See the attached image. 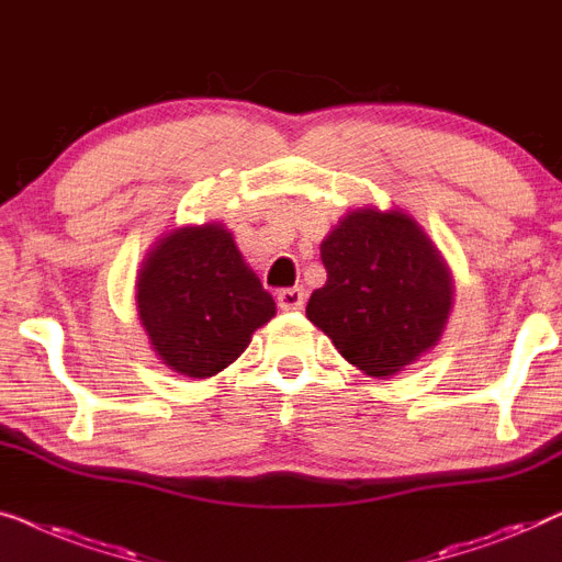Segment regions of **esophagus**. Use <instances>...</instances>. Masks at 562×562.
Wrapping results in <instances>:
<instances>
[{"label": "esophagus", "instance_id": "esophagus-1", "mask_svg": "<svg viewBox=\"0 0 562 562\" xmlns=\"http://www.w3.org/2000/svg\"><path fill=\"white\" fill-rule=\"evenodd\" d=\"M307 292L303 288H288L278 292V305L282 311H300L305 305Z\"/></svg>", "mask_w": 562, "mask_h": 562}]
</instances>
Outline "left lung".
Listing matches in <instances>:
<instances>
[{
	"instance_id": "left-lung-1",
	"label": "left lung",
	"mask_w": 562,
	"mask_h": 562,
	"mask_svg": "<svg viewBox=\"0 0 562 562\" xmlns=\"http://www.w3.org/2000/svg\"><path fill=\"white\" fill-rule=\"evenodd\" d=\"M328 280L305 315L369 376H392L440 341L453 278L423 226L402 209H353L321 244Z\"/></svg>"
}]
</instances>
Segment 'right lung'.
Here are the masks:
<instances>
[{
    "label": "right lung",
    "instance_id": "obj_1",
    "mask_svg": "<svg viewBox=\"0 0 562 562\" xmlns=\"http://www.w3.org/2000/svg\"><path fill=\"white\" fill-rule=\"evenodd\" d=\"M274 300L224 224L180 226L155 241L137 274V313L165 367L209 379L274 318Z\"/></svg>",
    "mask_w": 562,
    "mask_h": 562
}]
</instances>
